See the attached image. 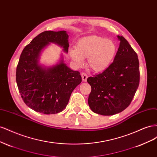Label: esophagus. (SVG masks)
<instances>
[{"mask_svg":"<svg viewBox=\"0 0 157 157\" xmlns=\"http://www.w3.org/2000/svg\"><path fill=\"white\" fill-rule=\"evenodd\" d=\"M81 76H82V78L83 81H84V82L86 81L87 78H88V75H86V73H84V72H82V74H81Z\"/></svg>","mask_w":157,"mask_h":157,"instance_id":"34e87169","label":"esophagus"}]
</instances>
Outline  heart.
Instances as JSON below:
<instances>
[{"label": "heart", "mask_w": 157, "mask_h": 157, "mask_svg": "<svg viewBox=\"0 0 157 157\" xmlns=\"http://www.w3.org/2000/svg\"><path fill=\"white\" fill-rule=\"evenodd\" d=\"M117 47L115 42L98 35L86 36L76 43L75 49L69 50V56L78 66L84 58H88V67L96 73L103 72L112 63L115 58Z\"/></svg>", "instance_id": "b5f03b06"}]
</instances>
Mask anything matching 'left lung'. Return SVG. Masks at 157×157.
<instances>
[{
	"mask_svg": "<svg viewBox=\"0 0 157 157\" xmlns=\"http://www.w3.org/2000/svg\"><path fill=\"white\" fill-rule=\"evenodd\" d=\"M120 44L110 66L87 78L92 90L88 105L94 113L113 115L124 111L132 102L140 84L139 60L127 40L118 36Z\"/></svg>",
	"mask_w": 157,
	"mask_h": 157,
	"instance_id": "1",
	"label": "left lung"
}]
</instances>
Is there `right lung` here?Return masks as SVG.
<instances>
[{
	"mask_svg": "<svg viewBox=\"0 0 157 157\" xmlns=\"http://www.w3.org/2000/svg\"><path fill=\"white\" fill-rule=\"evenodd\" d=\"M68 37L65 31H46L21 52L16 68L17 88L24 103L36 112L50 115L62 111L71 93L82 82L78 71L70 69L63 60L47 70L38 64L39 54L49 42H55L67 52Z\"/></svg>",
	"mask_w": 157,
	"mask_h": 157,
	"instance_id": "right-lung-1",
	"label": "right lung"
}]
</instances>
